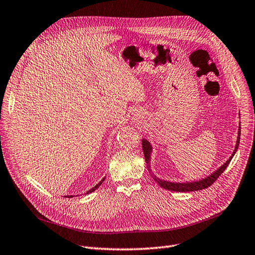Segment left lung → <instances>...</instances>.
Segmentation results:
<instances>
[{
  "label": "left lung",
  "instance_id": "1",
  "mask_svg": "<svg viewBox=\"0 0 255 255\" xmlns=\"http://www.w3.org/2000/svg\"><path fill=\"white\" fill-rule=\"evenodd\" d=\"M240 136H241V129H239V136H238V140H237V145H235V149L232 153V155L229 157V159L226 162L223 166H221L218 170L215 172H213L211 175L207 176L206 178H203L201 181H196V182H186V183H175V182H169V181H165V180H161L158 178L156 175H154V173L152 172L151 168H150V154H151L152 151V147L150 145V143L148 142L147 139L143 138L142 139V146H143V151H144V155H145V161L147 164V169L149 173L151 174L153 180L161 186L162 188L166 190H170V191H177V192H190V191H197V190H202L205 189V188H208L209 186H211L216 180H218L219 176L225 171V169L228 167V165L230 164L232 157L234 156L235 152L239 148L240 145Z\"/></svg>",
  "mask_w": 255,
  "mask_h": 255
}]
</instances>
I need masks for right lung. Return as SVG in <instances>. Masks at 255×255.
I'll return each mask as SVG.
<instances>
[{"label": "right lung", "mask_w": 255, "mask_h": 255, "mask_svg": "<svg viewBox=\"0 0 255 255\" xmlns=\"http://www.w3.org/2000/svg\"><path fill=\"white\" fill-rule=\"evenodd\" d=\"M104 180H105V177H104V178H103V180H102V181H101V182H100V183H99L98 185H96V186H94L93 188H91V189H90L89 191H87V192H86V194H89V193L93 192L94 190H97V189H98V188H99V187H100V186L102 185V183L104 182ZM65 197H66V196H65ZM67 197H73V195H67Z\"/></svg>", "instance_id": "obj_1"}]
</instances>
